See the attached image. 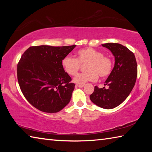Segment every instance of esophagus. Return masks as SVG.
<instances>
[{
	"mask_svg": "<svg viewBox=\"0 0 152 152\" xmlns=\"http://www.w3.org/2000/svg\"><path fill=\"white\" fill-rule=\"evenodd\" d=\"M84 86V84H76V87H78V88H82Z\"/></svg>",
	"mask_w": 152,
	"mask_h": 152,
	"instance_id": "34e87169",
	"label": "esophagus"
}]
</instances>
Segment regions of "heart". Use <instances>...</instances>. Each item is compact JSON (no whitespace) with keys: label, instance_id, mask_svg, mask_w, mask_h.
<instances>
[{"label":"heart","instance_id":"1","mask_svg":"<svg viewBox=\"0 0 152 152\" xmlns=\"http://www.w3.org/2000/svg\"><path fill=\"white\" fill-rule=\"evenodd\" d=\"M76 58L66 56L61 60L64 70L70 76H74L81 68V65L85 66L87 72L80 73L74 78V82L78 84H84L88 81H95L99 78H105L113 70V60L109 56H104L101 51L92 48L78 50L76 53Z\"/></svg>","mask_w":152,"mask_h":152}]
</instances>
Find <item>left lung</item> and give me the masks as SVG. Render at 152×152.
Instances as JSON below:
<instances>
[{"mask_svg":"<svg viewBox=\"0 0 152 152\" xmlns=\"http://www.w3.org/2000/svg\"><path fill=\"white\" fill-rule=\"evenodd\" d=\"M102 46L111 51L115 56V66L105 81L106 89L94 87L90 96L97 106L110 109L119 106L127 99L135 86L137 76V65L134 53L121 44L107 43Z\"/></svg>","mask_w":152,"mask_h":152,"instance_id":"1","label":"left lung"}]
</instances>
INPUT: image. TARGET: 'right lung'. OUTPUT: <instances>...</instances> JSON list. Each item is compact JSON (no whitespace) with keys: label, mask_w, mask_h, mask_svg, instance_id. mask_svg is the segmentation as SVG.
<instances>
[{"label":"right lung","mask_w":152,"mask_h":152,"mask_svg":"<svg viewBox=\"0 0 152 152\" xmlns=\"http://www.w3.org/2000/svg\"><path fill=\"white\" fill-rule=\"evenodd\" d=\"M76 45L32 46L17 64V79L25 99L36 109L57 113L70 101L75 84L61 66V60Z\"/></svg>","instance_id":"right-lung-1"}]
</instances>
